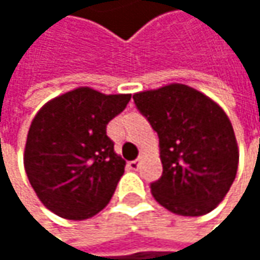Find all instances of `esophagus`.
Returning <instances> with one entry per match:
<instances>
[{"label": "esophagus", "instance_id": "obj_1", "mask_svg": "<svg viewBox=\"0 0 260 260\" xmlns=\"http://www.w3.org/2000/svg\"><path fill=\"white\" fill-rule=\"evenodd\" d=\"M138 167H140V162H138L137 159L128 162V169H129V170H138Z\"/></svg>", "mask_w": 260, "mask_h": 260}]
</instances>
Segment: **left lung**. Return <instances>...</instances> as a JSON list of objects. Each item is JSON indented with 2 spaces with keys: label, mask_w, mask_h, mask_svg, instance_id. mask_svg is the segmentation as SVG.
<instances>
[{
  "label": "left lung",
  "mask_w": 260,
  "mask_h": 260,
  "mask_svg": "<svg viewBox=\"0 0 260 260\" xmlns=\"http://www.w3.org/2000/svg\"><path fill=\"white\" fill-rule=\"evenodd\" d=\"M132 99L159 138L162 175L150 183L155 200L178 215L211 212L238 170L236 138L226 113L183 84L135 93Z\"/></svg>",
  "instance_id": "1"
}]
</instances>
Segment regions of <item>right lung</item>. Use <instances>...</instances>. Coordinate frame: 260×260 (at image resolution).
Wrapping results in <instances>:
<instances>
[{"mask_svg":"<svg viewBox=\"0 0 260 260\" xmlns=\"http://www.w3.org/2000/svg\"><path fill=\"white\" fill-rule=\"evenodd\" d=\"M129 99L81 87L52 99L34 117L24 155L26 176L58 217L85 220L108 205L125 161L114 152L107 125Z\"/></svg>","mask_w":260,"mask_h":260,"instance_id":"obj_1","label":"right lung"}]
</instances>
